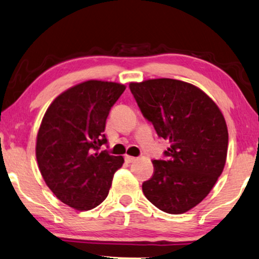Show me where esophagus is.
Returning <instances> with one entry per match:
<instances>
[{"mask_svg":"<svg viewBox=\"0 0 259 259\" xmlns=\"http://www.w3.org/2000/svg\"><path fill=\"white\" fill-rule=\"evenodd\" d=\"M125 160H126V162L131 163V162H134V161L137 160V157H134V156H131V155H125Z\"/></svg>","mask_w":259,"mask_h":259,"instance_id":"esophagus-1","label":"esophagus"}]
</instances>
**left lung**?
I'll return each mask as SVG.
<instances>
[{
	"label": "left lung",
	"mask_w": 259,
	"mask_h": 259,
	"mask_svg": "<svg viewBox=\"0 0 259 259\" xmlns=\"http://www.w3.org/2000/svg\"><path fill=\"white\" fill-rule=\"evenodd\" d=\"M131 92L157 136L170 142L166 160H153L154 173L142 192L168 213L187 212L204 200L222 174L228 127L215 102L193 84L170 78L130 83Z\"/></svg>",
	"instance_id": "obj_1"
}]
</instances>
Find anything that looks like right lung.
I'll list each match as a JSON object with an SVG mask.
<instances>
[{
	"instance_id": "right-lung-1",
	"label": "right lung",
	"mask_w": 259,
	"mask_h": 259,
	"mask_svg": "<svg viewBox=\"0 0 259 259\" xmlns=\"http://www.w3.org/2000/svg\"><path fill=\"white\" fill-rule=\"evenodd\" d=\"M126 86L86 80L50 104L36 139V159L47 186L58 200L79 211L107 197L123 157L99 152L106 144L105 123Z\"/></svg>"
}]
</instances>
